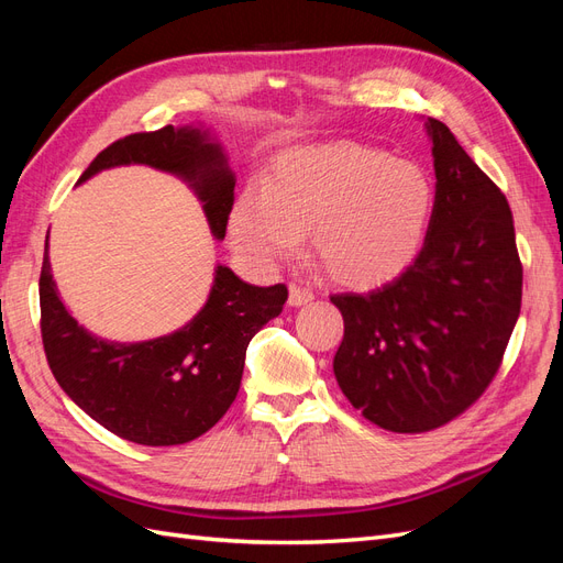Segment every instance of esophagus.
<instances>
[{
  "instance_id": "34e87169",
  "label": "esophagus",
  "mask_w": 563,
  "mask_h": 563,
  "mask_svg": "<svg viewBox=\"0 0 563 563\" xmlns=\"http://www.w3.org/2000/svg\"><path fill=\"white\" fill-rule=\"evenodd\" d=\"M312 298H314L312 288L298 286V284L288 286V305H291V308H300V305H308V302H312Z\"/></svg>"
}]
</instances>
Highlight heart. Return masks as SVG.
<instances>
[{
  "mask_svg": "<svg viewBox=\"0 0 563 563\" xmlns=\"http://www.w3.org/2000/svg\"><path fill=\"white\" fill-rule=\"evenodd\" d=\"M432 183L420 166L385 152L333 143L284 152L263 190L249 187L230 213V240L246 261L294 258L300 234L340 286H380L413 263L432 216Z\"/></svg>",
  "mask_w": 563,
  "mask_h": 563,
  "instance_id": "1",
  "label": "heart"
}]
</instances>
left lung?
I'll use <instances>...</instances> for the list:
<instances>
[{"label":"left lung","mask_w":563,"mask_h":563,"mask_svg":"<svg viewBox=\"0 0 563 563\" xmlns=\"http://www.w3.org/2000/svg\"><path fill=\"white\" fill-rule=\"evenodd\" d=\"M434 209L418 258L368 294H338L345 335L333 373L378 428H441L484 395L521 310L515 220L498 190L439 119L424 122Z\"/></svg>","instance_id":"8db88e82"}]
</instances>
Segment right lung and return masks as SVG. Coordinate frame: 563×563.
Masks as SVG:
<instances>
[{"mask_svg": "<svg viewBox=\"0 0 563 563\" xmlns=\"http://www.w3.org/2000/svg\"><path fill=\"white\" fill-rule=\"evenodd\" d=\"M126 164L183 178L203 203L213 236L223 240L236 178L209 131L168 124L131 133L100 152L77 185ZM286 298L284 284L253 286L218 265L207 305L183 329L143 343H114L89 333L65 310L51 275L46 236L42 343L51 373L84 413L133 444L178 446L209 432L228 413L242 385L251 338L279 317Z\"/></svg>", "mask_w": 563, "mask_h": 563, "instance_id": "add662e5", "label": "right lung"}]
</instances>
